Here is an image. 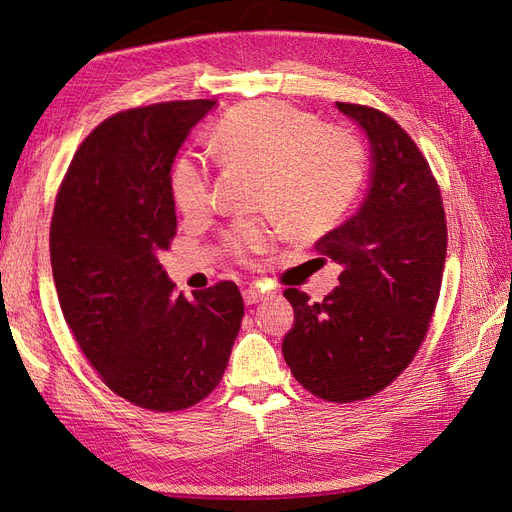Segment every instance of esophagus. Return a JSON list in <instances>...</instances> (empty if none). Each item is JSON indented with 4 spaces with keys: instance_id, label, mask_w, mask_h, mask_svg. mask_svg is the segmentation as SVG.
Returning <instances> with one entry per match:
<instances>
[{
    "instance_id": "obj_1",
    "label": "esophagus",
    "mask_w": 512,
    "mask_h": 512,
    "mask_svg": "<svg viewBox=\"0 0 512 512\" xmlns=\"http://www.w3.org/2000/svg\"><path fill=\"white\" fill-rule=\"evenodd\" d=\"M262 299H265V292L258 290L256 286H247V288L243 290V301H245V305H254V303H258V301H262Z\"/></svg>"
}]
</instances>
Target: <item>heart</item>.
Instances as JSON below:
<instances>
[{"label":"heart","mask_w":512,"mask_h":512,"mask_svg":"<svg viewBox=\"0 0 512 512\" xmlns=\"http://www.w3.org/2000/svg\"><path fill=\"white\" fill-rule=\"evenodd\" d=\"M209 141L222 164L254 170V205L275 214L294 237L307 239L331 230L365 177L367 153L359 136L324 126L282 100L230 108L213 126ZM170 188L185 218L209 211L211 177L203 164L179 160ZM274 219L262 215L232 224L224 235L226 252L239 262L269 252L282 232Z\"/></svg>","instance_id":"b5f03b06"}]
</instances>
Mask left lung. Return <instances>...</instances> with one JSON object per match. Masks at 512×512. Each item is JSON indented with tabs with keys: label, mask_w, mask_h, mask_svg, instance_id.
Segmentation results:
<instances>
[{
	"label": "left lung",
	"mask_w": 512,
	"mask_h": 512,
	"mask_svg": "<svg viewBox=\"0 0 512 512\" xmlns=\"http://www.w3.org/2000/svg\"><path fill=\"white\" fill-rule=\"evenodd\" d=\"M367 132L371 185L361 209L316 241L342 265L320 303L284 290L294 327L282 344L292 376L335 404L386 389L425 342L440 297L446 218L431 168L399 123L378 108L337 102Z\"/></svg>",
	"instance_id": "left-lung-1"
}]
</instances>
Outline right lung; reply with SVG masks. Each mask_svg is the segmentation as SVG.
Returning a JSON list of instances; mask_svg holds the SVG:
<instances>
[{"instance_id": "right-lung-1", "label": "right lung", "mask_w": 512, "mask_h": 512, "mask_svg": "<svg viewBox=\"0 0 512 512\" xmlns=\"http://www.w3.org/2000/svg\"><path fill=\"white\" fill-rule=\"evenodd\" d=\"M215 100L102 121L76 149L51 220V267L76 344L115 395L177 412L220 384L243 320L235 282L185 299L158 262L177 235L170 168Z\"/></svg>"}]
</instances>
